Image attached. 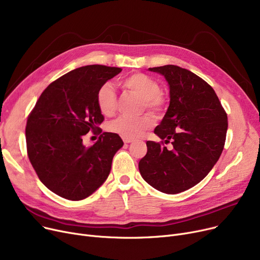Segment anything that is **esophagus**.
Returning <instances> with one entry per match:
<instances>
[{
  "instance_id": "obj_1",
  "label": "esophagus",
  "mask_w": 260,
  "mask_h": 260,
  "mask_svg": "<svg viewBox=\"0 0 260 260\" xmlns=\"http://www.w3.org/2000/svg\"><path fill=\"white\" fill-rule=\"evenodd\" d=\"M122 139H123V141H124V143H131V142H133V139H132V138H128V137H123Z\"/></svg>"
}]
</instances>
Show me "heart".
<instances>
[{
    "mask_svg": "<svg viewBox=\"0 0 260 260\" xmlns=\"http://www.w3.org/2000/svg\"><path fill=\"white\" fill-rule=\"evenodd\" d=\"M122 87L134 92L143 100L146 108L159 112L163 107V99L160 95L161 87L158 82L144 74H133L122 79ZM97 104L104 116H112L117 108V97L112 84H103L97 92ZM154 118L145 115L139 118L121 116L109 124V131L123 137L137 138L145 131L154 125Z\"/></svg>",
    "mask_w": 260,
    "mask_h": 260,
    "instance_id": "heart-1",
    "label": "heart"
}]
</instances>
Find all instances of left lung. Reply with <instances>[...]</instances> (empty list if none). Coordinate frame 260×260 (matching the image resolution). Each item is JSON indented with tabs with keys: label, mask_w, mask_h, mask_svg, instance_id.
Segmentation results:
<instances>
[{
	"label": "left lung",
	"mask_w": 260,
	"mask_h": 260,
	"mask_svg": "<svg viewBox=\"0 0 260 260\" xmlns=\"http://www.w3.org/2000/svg\"><path fill=\"white\" fill-rule=\"evenodd\" d=\"M148 71L162 75L169 84L170 105L154 133L173 146L147 141L139 171L154 188L178 194L199 183L219 159L228 116L214 89L194 73L176 65Z\"/></svg>",
	"instance_id": "1"
}]
</instances>
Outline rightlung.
<instances>
[{
	"label": "right lung",
	"mask_w": 260,
	"mask_h": 260,
	"mask_svg": "<svg viewBox=\"0 0 260 260\" xmlns=\"http://www.w3.org/2000/svg\"><path fill=\"white\" fill-rule=\"evenodd\" d=\"M121 71L94 64L65 74L46 87L27 120L30 163L39 179L60 197L84 199L111 173L113 158L123 146L119 135L103 133L88 147L83 136L97 131L103 122L97 92Z\"/></svg>",
	"instance_id": "right-lung-1"
}]
</instances>
